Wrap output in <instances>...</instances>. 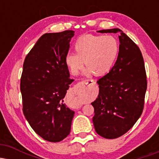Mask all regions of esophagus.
<instances>
[{
	"instance_id": "esophagus-1",
	"label": "esophagus",
	"mask_w": 159,
	"mask_h": 159,
	"mask_svg": "<svg viewBox=\"0 0 159 159\" xmlns=\"http://www.w3.org/2000/svg\"><path fill=\"white\" fill-rule=\"evenodd\" d=\"M90 82H94V80L93 79H85L84 80V81H82L81 82H79V83L77 84V87L79 88V91L80 92H81L82 90H81V87L82 86L84 85V84H87L88 83H90Z\"/></svg>"
}]
</instances>
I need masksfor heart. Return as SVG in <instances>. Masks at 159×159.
Wrapping results in <instances>:
<instances>
[{
	"mask_svg": "<svg viewBox=\"0 0 159 159\" xmlns=\"http://www.w3.org/2000/svg\"><path fill=\"white\" fill-rule=\"evenodd\" d=\"M75 52V54L70 53L66 57V63L72 75L79 73L84 62L86 74L92 72L99 76L112 67L119 52V43L112 36L87 35L77 39Z\"/></svg>",
	"mask_w": 159,
	"mask_h": 159,
	"instance_id": "obj_1",
	"label": "heart"
}]
</instances>
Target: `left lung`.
<instances>
[{
    "label": "left lung",
    "mask_w": 159,
    "mask_h": 159,
    "mask_svg": "<svg viewBox=\"0 0 159 159\" xmlns=\"http://www.w3.org/2000/svg\"><path fill=\"white\" fill-rule=\"evenodd\" d=\"M120 33L117 60L108 73L97 81L98 98L92 102L96 133L107 139L125 134L143 111L147 88V74L140 48L120 29L98 30Z\"/></svg>",
    "instance_id": "obj_1"
}]
</instances>
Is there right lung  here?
<instances>
[{"mask_svg":"<svg viewBox=\"0 0 159 159\" xmlns=\"http://www.w3.org/2000/svg\"><path fill=\"white\" fill-rule=\"evenodd\" d=\"M73 30L45 34L27 54L20 81L24 115L38 135L60 142L70 133L74 111L63 102L74 80L66 57Z\"/></svg>","mask_w":159,"mask_h":159,"instance_id":"obj_1","label":"right lung"}]
</instances>
